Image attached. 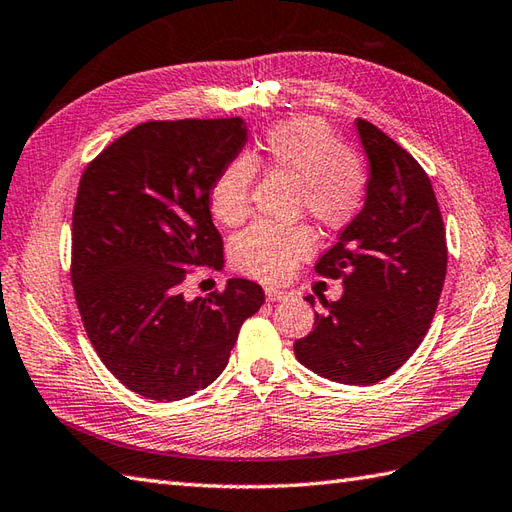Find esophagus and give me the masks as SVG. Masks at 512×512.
I'll list each match as a JSON object with an SVG mask.
<instances>
[{
    "instance_id": "34e87169",
    "label": "esophagus",
    "mask_w": 512,
    "mask_h": 512,
    "mask_svg": "<svg viewBox=\"0 0 512 512\" xmlns=\"http://www.w3.org/2000/svg\"><path fill=\"white\" fill-rule=\"evenodd\" d=\"M290 296V292L288 290H281V288H266V299L270 301V303H275V301H285Z\"/></svg>"
}]
</instances>
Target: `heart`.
Returning <instances> with one entry per match:
<instances>
[{
    "instance_id": "1",
    "label": "heart",
    "mask_w": 512,
    "mask_h": 512,
    "mask_svg": "<svg viewBox=\"0 0 512 512\" xmlns=\"http://www.w3.org/2000/svg\"><path fill=\"white\" fill-rule=\"evenodd\" d=\"M255 165L299 181V211L325 229H344L366 205L368 168L318 117H294L261 135L253 159H231L209 192L213 218L237 227L251 211ZM314 235L299 227L257 222L233 240V266L259 281H281L312 253Z\"/></svg>"
}]
</instances>
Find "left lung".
I'll return each instance as SVG.
<instances>
[{"label":"left lung","instance_id":"obj_1","mask_svg":"<svg viewBox=\"0 0 512 512\" xmlns=\"http://www.w3.org/2000/svg\"><path fill=\"white\" fill-rule=\"evenodd\" d=\"M368 157L360 216L318 259L320 277L342 279L338 301H320L314 329L294 355L331 382L377 384L417 351L441 299L447 242L430 176L408 150L366 120L355 122ZM314 307V296L305 299Z\"/></svg>","mask_w":512,"mask_h":512}]
</instances>
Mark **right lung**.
Listing matches in <instances>:
<instances>
[{
	"label": "right lung",
	"mask_w": 512,
	"mask_h": 512,
	"mask_svg": "<svg viewBox=\"0 0 512 512\" xmlns=\"http://www.w3.org/2000/svg\"><path fill=\"white\" fill-rule=\"evenodd\" d=\"M244 144L242 117L144 122L82 172L71 222L78 312L104 366L146 399L207 388L266 299L248 279L183 296L194 268L224 264L209 192Z\"/></svg>",
	"instance_id": "1"
}]
</instances>
